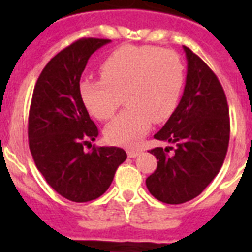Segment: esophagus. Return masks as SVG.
<instances>
[{"mask_svg": "<svg viewBox=\"0 0 252 252\" xmlns=\"http://www.w3.org/2000/svg\"><path fill=\"white\" fill-rule=\"evenodd\" d=\"M126 154L129 158H136L140 154V150L138 149H128L126 150Z\"/></svg>", "mask_w": 252, "mask_h": 252, "instance_id": "esophagus-1", "label": "esophagus"}]
</instances>
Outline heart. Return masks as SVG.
<instances>
[{
    "mask_svg": "<svg viewBox=\"0 0 252 252\" xmlns=\"http://www.w3.org/2000/svg\"><path fill=\"white\" fill-rule=\"evenodd\" d=\"M102 78H82L81 100L94 118L108 120L122 103L126 108L106 126L111 144L136 145L152 123L167 120L179 103L184 66L174 51L152 45H124L100 65Z\"/></svg>",
    "mask_w": 252,
    "mask_h": 252,
    "instance_id": "obj_1",
    "label": "heart"
}]
</instances>
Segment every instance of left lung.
Here are the masks:
<instances>
[{
  "mask_svg": "<svg viewBox=\"0 0 252 252\" xmlns=\"http://www.w3.org/2000/svg\"><path fill=\"white\" fill-rule=\"evenodd\" d=\"M183 96L154 138L175 148L149 150L158 159L146 187L157 200L182 204L195 199L219 174L226 157L230 119L226 95L212 69L189 48ZM174 153L168 156L170 150Z\"/></svg>",
  "mask_w": 252,
  "mask_h": 252,
  "instance_id": "obj_1",
  "label": "left lung"
}]
</instances>
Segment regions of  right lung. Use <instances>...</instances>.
Returning <instances> with one entry per match:
<instances>
[{
	"mask_svg": "<svg viewBox=\"0 0 252 252\" xmlns=\"http://www.w3.org/2000/svg\"><path fill=\"white\" fill-rule=\"evenodd\" d=\"M110 41L84 37L57 53L37 78L30 107L29 145L35 165L57 193L76 203L102 196L126 158L116 146L84 150L98 128L81 100L80 80L91 55Z\"/></svg>",
	"mask_w": 252,
	"mask_h": 252,
	"instance_id": "add662e5",
	"label": "right lung"
}]
</instances>
